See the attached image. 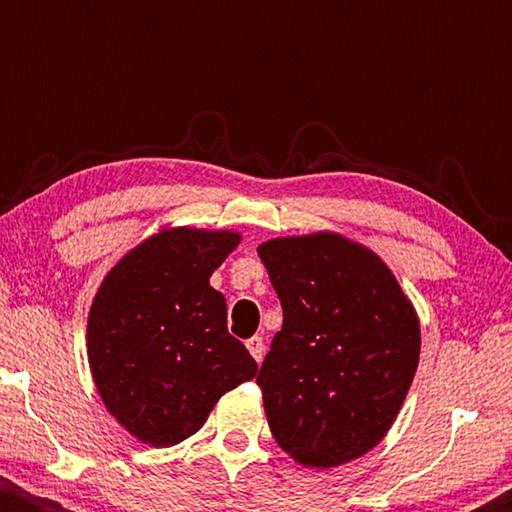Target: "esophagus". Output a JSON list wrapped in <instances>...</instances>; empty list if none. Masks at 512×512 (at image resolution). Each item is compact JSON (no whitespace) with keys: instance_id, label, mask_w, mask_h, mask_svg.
Masks as SVG:
<instances>
[{"instance_id":"1","label":"esophagus","mask_w":512,"mask_h":512,"mask_svg":"<svg viewBox=\"0 0 512 512\" xmlns=\"http://www.w3.org/2000/svg\"><path fill=\"white\" fill-rule=\"evenodd\" d=\"M247 349L254 356L256 361H263V354H265V345H263V338L261 335H254V338L247 340Z\"/></svg>"}]
</instances>
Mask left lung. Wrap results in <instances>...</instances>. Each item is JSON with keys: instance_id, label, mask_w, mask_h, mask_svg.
Returning <instances> with one entry per match:
<instances>
[{"instance_id": "left-lung-1", "label": "left lung", "mask_w": 512, "mask_h": 512, "mask_svg": "<svg viewBox=\"0 0 512 512\" xmlns=\"http://www.w3.org/2000/svg\"><path fill=\"white\" fill-rule=\"evenodd\" d=\"M282 303L256 384L275 440L303 466L333 468L380 443L419 361V321L391 270L340 235L258 247Z\"/></svg>"}]
</instances>
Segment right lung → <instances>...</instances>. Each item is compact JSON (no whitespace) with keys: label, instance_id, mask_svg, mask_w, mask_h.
Instances as JSON below:
<instances>
[{"label":"right lung","instance_id":"right-lung-1","mask_svg":"<svg viewBox=\"0 0 512 512\" xmlns=\"http://www.w3.org/2000/svg\"><path fill=\"white\" fill-rule=\"evenodd\" d=\"M237 244V233L165 230L123 256L97 291L90 370L107 410L146 445L193 436L226 391L256 375L228 333L226 298L209 286Z\"/></svg>","mask_w":512,"mask_h":512}]
</instances>
